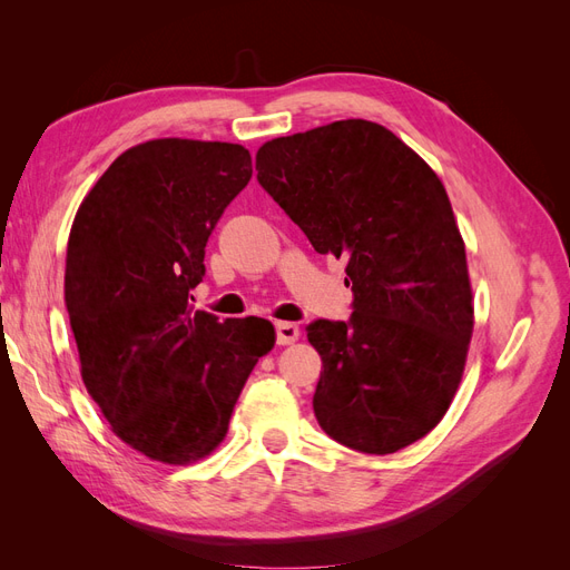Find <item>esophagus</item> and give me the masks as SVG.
<instances>
[{"instance_id": "esophagus-1", "label": "esophagus", "mask_w": 570, "mask_h": 570, "mask_svg": "<svg viewBox=\"0 0 570 570\" xmlns=\"http://www.w3.org/2000/svg\"><path fill=\"white\" fill-rule=\"evenodd\" d=\"M275 337H278V344H295L299 340V325L297 323H287V321H281L275 323Z\"/></svg>"}]
</instances>
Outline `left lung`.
Segmentation results:
<instances>
[{
	"instance_id": "obj_1",
	"label": "left lung",
	"mask_w": 570,
	"mask_h": 570,
	"mask_svg": "<svg viewBox=\"0 0 570 570\" xmlns=\"http://www.w3.org/2000/svg\"><path fill=\"white\" fill-rule=\"evenodd\" d=\"M256 178L318 254L347 258L350 323L316 321L318 425L364 454L425 438L459 390L473 289L450 197L392 130L364 118L275 137Z\"/></svg>"
}]
</instances>
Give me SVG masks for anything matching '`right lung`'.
Listing matches in <instances>:
<instances>
[{
    "mask_svg": "<svg viewBox=\"0 0 570 570\" xmlns=\"http://www.w3.org/2000/svg\"><path fill=\"white\" fill-rule=\"evenodd\" d=\"M249 178L243 145L161 137L120 154L73 218L63 299L82 383L114 435L151 461L209 456L275 344L271 321L220 323L189 295L206 239Z\"/></svg>",
    "mask_w": 570,
    "mask_h": 570,
    "instance_id": "1",
    "label": "right lung"
}]
</instances>
